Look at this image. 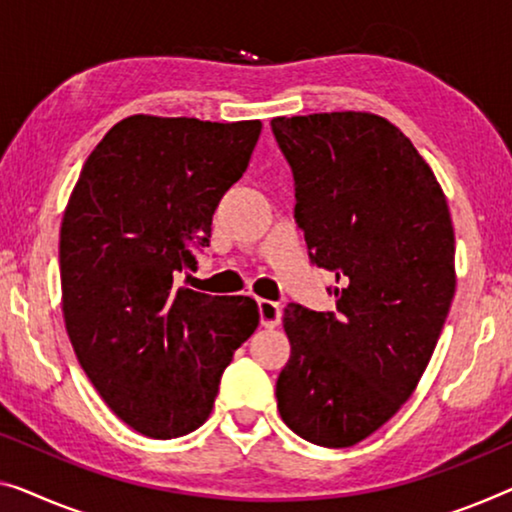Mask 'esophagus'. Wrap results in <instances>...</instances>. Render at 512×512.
<instances>
[{"mask_svg":"<svg viewBox=\"0 0 512 512\" xmlns=\"http://www.w3.org/2000/svg\"><path fill=\"white\" fill-rule=\"evenodd\" d=\"M257 305H259V324H262L264 329H276L282 319L280 305L273 301H266V299H262Z\"/></svg>","mask_w":512,"mask_h":512,"instance_id":"esophagus-1","label":"esophagus"}]
</instances>
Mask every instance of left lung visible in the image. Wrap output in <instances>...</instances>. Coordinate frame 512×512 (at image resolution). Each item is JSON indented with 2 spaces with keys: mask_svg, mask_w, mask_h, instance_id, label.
<instances>
[{
  "mask_svg": "<svg viewBox=\"0 0 512 512\" xmlns=\"http://www.w3.org/2000/svg\"><path fill=\"white\" fill-rule=\"evenodd\" d=\"M310 262L338 285L335 312L285 308L292 354L276 381L282 421L317 446L379 430L421 381L455 294V232L437 177L370 112L276 117Z\"/></svg>",
  "mask_w": 512,
  "mask_h": 512,
  "instance_id": "left-lung-1",
  "label": "left lung"
}]
</instances>
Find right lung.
<instances>
[{"label":"right lung","mask_w":512,"mask_h":512,"mask_svg":"<svg viewBox=\"0 0 512 512\" xmlns=\"http://www.w3.org/2000/svg\"><path fill=\"white\" fill-rule=\"evenodd\" d=\"M259 133L262 121L133 114L96 144L68 200V338L98 395L144 437H181L207 421L223 370L259 324L248 296L177 287Z\"/></svg>","instance_id":"right-lung-1"}]
</instances>
